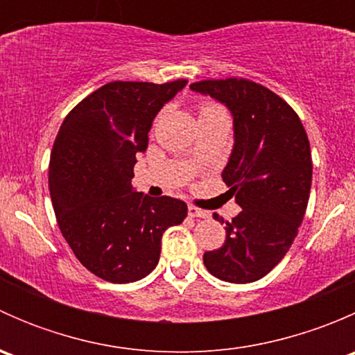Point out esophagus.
<instances>
[{
    "mask_svg": "<svg viewBox=\"0 0 355 355\" xmlns=\"http://www.w3.org/2000/svg\"><path fill=\"white\" fill-rule=\"evenodd\" d=\"M189 216L191 218H207L209 216V213H207V211L199 209V207H196V206H189Z\"/></svg>",
    "mask_w": 355,
    "mask_h": 355,
    "instance_id": "34e87169",
    "label": "esophagus"
}]
</instances>
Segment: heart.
Returning a JSON list of instances; mask_svg holds the SVG:
<instances>
[{"label":"heart","mask_w":355,"mask_h":355,"mask_svg":"<svg viewBox=\"0 0 355 355\" xmlns=\"http://www.w3.org/2000/svg\"><path fill=\"white\" fill-rule=\"evenodd\" d=\"M214 113H223V110H221L218 105H213V103H206V105H202V108H200V114H214Z\"/></svg>","instance_id":"b5f03b06"}]
</instances>
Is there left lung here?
<instances>
[{
  "instance_id": "8db88e82",
  "label": "left lung",
  "mask_w": 355,
  "mask_h": 355,
  "mask_svg": "<svg viewBox=\"0 0 355 355\" xmlns=\"http://www.w3.org/2000/svg\"><path fill=\"white\" fill-rule=\"evenodd\" d=\"M234 116V149L223 182L241 213L227 221V239L202 261L213 277L250 284L270 273L297 237L309 200L313 161L302 121L280 96L247 78L200 80ZM223 223V218L214 214Z\"/></svg>"
}]
</instances>
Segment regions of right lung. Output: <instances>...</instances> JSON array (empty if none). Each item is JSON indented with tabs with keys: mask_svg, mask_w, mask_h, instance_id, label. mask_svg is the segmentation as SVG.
Here are the masks:
<instances>
[{
	"mask_svg": "<svg viewBox=\"0 0 355 355\" xmlns=\"http://www.w3.org/2000/svg\"><path fill=\"white\" fill-rule=\"evenodd\" d=\"M185 85L110 82L67 114L53 144L49 194L60 230L75 257L111 284L148 277L164 230L187 216L184 200L132 187L153 120Z\"/></svg>",
	"mask_w": 355,
	"mask_h": 355,
	"instance_id": "1",
	"label": "right lung"
}]
</instances>
